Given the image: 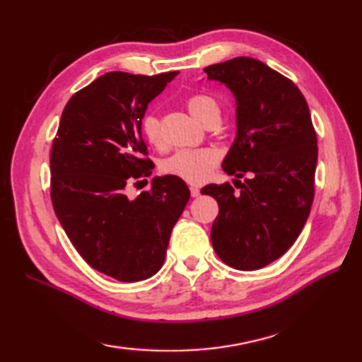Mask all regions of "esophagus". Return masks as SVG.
Masks as SVG:
<instances>
[{
	"mask_svg": "<svg viewBox=\"0 0 362 362\" xmlns=\"http://www.w3.org/2000/svg\"><path fill=\"white\" fill-rule=\"evenodd\" d=\"M189 191H191V196H193V197L201 196V189H199L197 187H189Z\"/></svg>",
	"mask_w": 362,
	"mask_h": 362,
	"instance_id": "34e87169",
	"label": "esophagus"
}]
</instances>
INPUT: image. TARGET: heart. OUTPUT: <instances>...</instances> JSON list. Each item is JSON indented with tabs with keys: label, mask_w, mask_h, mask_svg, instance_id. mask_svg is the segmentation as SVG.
<instances>
[{
	"label": "heart",
	"mask_w": 362,
	"mask_h": 362,
	"mask_svg": "<svg viewBox=\"0 0 362 362\" xmlns=\"http://www.w3.org/2000/svg\"><path fill=\"white\" fill-rule=\"evenodd\" d=\"M188 112L209 126L221 118V107L216 98L206 93H197L188 98ZM141 130L146 140L156 148H163V134H161L160 118L156 113L144 115L141 121ZM219 163V156L211 149H183L175 152L163 163V171L179 177L188 183H202L209 179L213 169Z\"/></svg>",
	"instance_id": "b5f03b06"
}]
</instances>
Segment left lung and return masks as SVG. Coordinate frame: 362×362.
Masks as SVG:
<instances>
[{
	"instance_id": "1",
	"label": "left lung",
	"mask_w": 362,
	"mask_h": 362,
	"mask_svg": "<svg viewBox=\"0 0 362 362\" xmlns=\"http://www.w3.org/2000/svg\"><path fill=\"white\" fill-rule=\"evenodd\" d=\"M204 71L236 101V138L222 169L236 177L240 193L230 183L202 189L219 205L213 249L226 264L257 271L289 250L310 216L316 130L302 91L259 60L235 57Z\"/></svg>"
}]
</instances>
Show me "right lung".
<instances>
[{
    "label": "right lung",
    "mask_w": 362,
    "mask_h": 362,
    "mask_svg": "<svg viewBox=\"0 0 362 362\" xmlns=\"http://www.w3.org/2000/svg\"><path fill=\"white\" fill-rule=\"evenodd\" d=\"M179 71L107 73L71 96L51 149V201L74 249L119 281L146 280L163 266L173 227L189 201L175 175L153 177L135 197L126 188L153 163L141 136L149 103ZM138 183V182H136Z\"/></svg>",
    "instance_id": "right-lung-1"
}]
</instances>
